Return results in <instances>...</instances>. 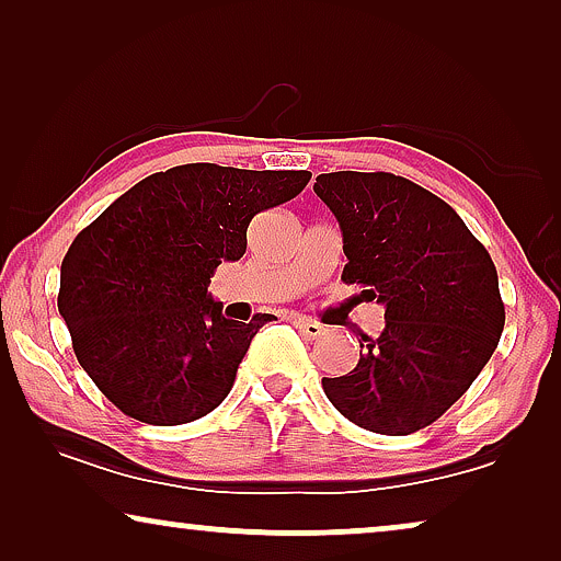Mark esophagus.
<instances>
[{
  "label": "esophagus",
  "mask_w": 561,
  "mask_h": 561,
  "mask_svg": "<svg viewBox=\"0 0 561 561\" xmlns=\"http://www.w3.org/2000/svg\"><path fill=\"white\" fill-rule=\"evenodd\" d=\"M294 327L306 336V340H319V336L324 334V327L309 317H294Z\"/></svg>",
  "instance_id": "obj_1"
}]
</instances>
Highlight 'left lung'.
Wrapping results in <instances>:
<instances>
[{"mask_svg": "<svg viewBox=\"0 0 561 561\" xmlns=\"http://www.w3.org/2000/svg\"><path fill=\"white\" fill-rule=\"evenodd\" d=\"M342 229V280L386 309L359 363L324 378L352 424L405 436L434 424L501 342L505 309L488 250L447 202L393 173H321L313 183Z\"/></svg>", "mask_w": 561, "mask_h": 561, "instance_id": "8db88e82", "label": "left lung"}]
</instances>
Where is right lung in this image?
Here are the masks:
<instances>
[{"mask_svg": "<svg viewBox=\"0 0 561 561\" xmlns=\"http://www.w3.org/2000/svg\"><path fill=\"white\" fill-rule=\"evenodd\" d=\"M309 171L175 165L135 183L76 234L60 265L58 311L96 388L129 419L179 426L229 396L257 329L221 317L206 294L248 250L255 214L298 196Z\"/></svg>", "mask_w": 561, "mask_h": 561, "instance_id": "right-lung-1", "label": "right lung"}]
</instances>
